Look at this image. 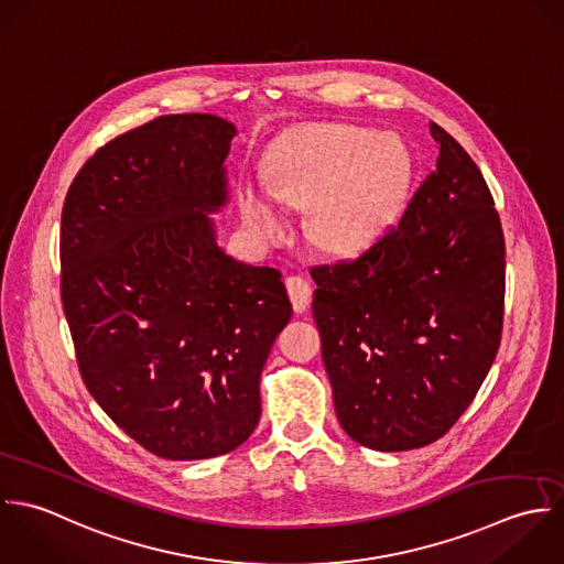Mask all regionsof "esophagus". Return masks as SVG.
Masks as SVG:
<instances>
[{
    "label": "esophagus",
    "mask_w": 564,
    "mask_h": 564,
    "mask_svg": "<svg viewBox=\"0 0 564 564\" xmlns=\"http://www.w3.org/2000/svg\"><path fill=\"white\" fill-rule=\"evenodd\" d=\"M285 285H288V294H290L294 312H299V314L307 312L310 305H312V294H314L312 283L305 276L294 274V276H288Z\"/></svg>",
    "instance_id": "34e87169"
}]
</instances>
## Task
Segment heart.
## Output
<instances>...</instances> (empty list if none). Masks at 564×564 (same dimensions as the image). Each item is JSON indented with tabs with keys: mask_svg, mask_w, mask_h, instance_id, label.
<instances>
[{
	"mask_svg": "<svg viewBox=\"0 0 564 564\" xmlns=\"http://www.w3.org/2000/svg\"><path fill=\"white\" fill-rule=\"evenodd\" d=\"M270 187H243V220L259 239L285 230L281 203L310 208L314 241L338 254L370 246L399 216L412 181V159L394 134L321 123L310 126L268 159Z\"/></svg>",
	"mask_w": 564,
	"mask_h": 564,
	"instance_id": "obj_1",
	"label": "heart"
}]
</instances>
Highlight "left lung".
Wrapping results in <instances>:
<instances>
[{"mask_svg": "<svg viewBox=\"0 0 564 564\" xmlns=\"http://www.w3.org/2000/svg\"><path fill=\"white\" fill-rule=\"evenodd\" d=\"M436 170L355 259L314 265V321L341 430L375 451L443 438L501 341L506 241L466 150L430 123Z\"/></svg>", "mask_w": 564, "mask_h": 564, "instance_id": "left-lung-1", "label": "left lung"}]
</instances>
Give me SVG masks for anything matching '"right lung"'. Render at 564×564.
Segmentation results:
<instances>
[{
    "label": "right lung",
    "instance_id": "right-lung-1",
    "mask_svg": "<svg viewBox=\"0 0 564 564\" xmlns=\"http://www.w3.org/2000/svg\"><path fill=\"white\" fill-rule=\"evenodd\" d=\"M235 126L163 115L105 143L61 218V299L83 381L134 443L165 459L237 449L259 377L292 318L281 272L228 257L207 214L226 203Z\"/></svg>",
    "mask_w": 564,
    "mask_h": 564
}]
</instances>
